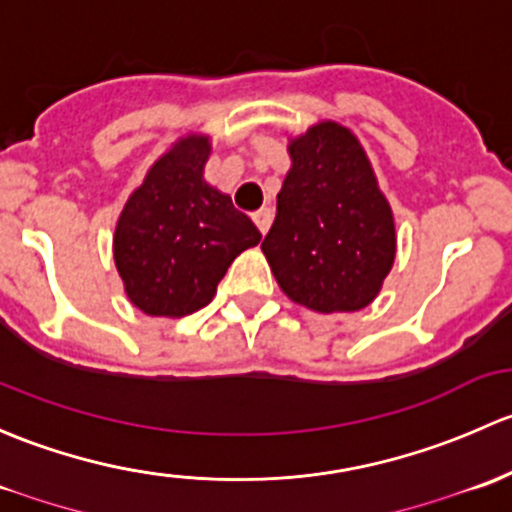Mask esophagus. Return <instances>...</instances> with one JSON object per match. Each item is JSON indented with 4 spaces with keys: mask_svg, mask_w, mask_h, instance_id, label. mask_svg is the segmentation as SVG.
Masks as SVG:
<instances>
[{
    "mask_svg": "<svg viewBox=\"0 0 512 512\" xmlns=\"http://www.w3.org/2000/svg\"><path fill=\"white\" fill-rule=\"evenodd\" d=\"M271 221H273L271 209H258V212L254 214V224L258 226V231H261L263 236H266L268 229H271Z\"/></svg>",
    "mask_w": 512,
    "mask_h": 512,
    "instance_id": "obj_1",
    "label": "esophagus"
}]
</instances>
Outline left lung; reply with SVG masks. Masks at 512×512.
Returning <instances> with one entry per match:
<instances>
[{"label": "left lung", "instance_id": "1", "mask_svg": "<svg viewBox=\"0 0 512 512\" xmlns=\"http://www.w3.org/2000/svg\"><path fill=\"white\" fill-rule=\"evenodd\" d=\"M276 221L261 251L281 291L315 313L367 308L397 256L387 197L357 135L320 120L288 138Z\"/></svg>", "mask_w": 512, "mask_h": 512}]
</instances>
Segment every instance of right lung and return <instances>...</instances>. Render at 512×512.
Returning <instances> with one entry per match:
<instances>
[{
	"label": "right lung",
	"mask_w": 512,
	"mask_h": 512,
	"mask_svg": "<svg viewBox=\"0 0 512 512\" xmlns=\"http://www.w3.org/2000/svg\"><path fill=\"white\" fill-rule=\"evenodd\" d=\"M209 155V135L177 138L115 224L113 258L125 293L155 318H184L212 303L231 261L261 241L254 221L204 179Z\"/></svg>",
	"instance_id": "add662e5"
}]
</instances>
